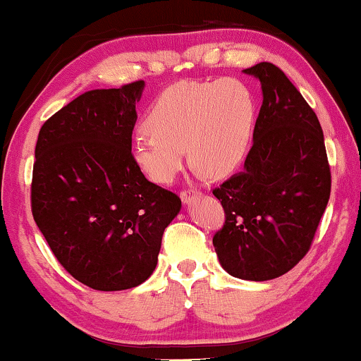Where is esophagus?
<instances>
[{
	"label": "esophagus",
	"mask_w": 361,
	"mask_h": 361,
	"mask_svg": "<svg viewBox=\"0 0 361 361\" xmlns=\"http://www.w3.org/2000/svg\"><path fill=\"white\" fill-rule=\"evenodd\" d=\"M198 196H202V193H200V191H181L180 198H181V202H183L185 204H191L196 198H198Z\"/></svg>",
	"instance_id": "1"
}]
</instances>
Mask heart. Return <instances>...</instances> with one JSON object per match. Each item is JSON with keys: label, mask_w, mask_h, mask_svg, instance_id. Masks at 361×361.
I'll return each instance as SVG.
<instances>
[{"label": "heart", "mask_w": 361, "mask_h": 361, "mask_svg": "<svg viewBox=\"0 0 361 361\" xmlns=\"http://www.w3.org/2000/svg\"><path fill=\"white\" fill-rule=\"evenodd\" d=\"M253 91L243 81H178L148 111L145 128L130 145L131 159L149 180L171 183L185 163V148L200 171L223 178L250 149Z\"/></svg>", "instance_id": "b5f03b06"}]
</instances>
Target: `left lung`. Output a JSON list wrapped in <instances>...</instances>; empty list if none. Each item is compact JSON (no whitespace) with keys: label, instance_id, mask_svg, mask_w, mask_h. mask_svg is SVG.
<instances>
[{"label":"left lung","instance_id":"8db88e82","mask_svg":"<svg viewBox=\"0 0 361 361\" xmlns=\"http://www.w3.org/2000/svg\"><path fill=\"white\" fill-rule=\"evenodd\" d=\"M243 73L259 81L263 103L243 170L213 190L226 216L213 246L231 276L267 281L308 253L331 175L320 121L285 73L271 63Z\"/></svg>","mask_w":361,"mask_h":361}]
</instances>
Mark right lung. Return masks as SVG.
Segmentation results:
<instances>
[{"mask_svg": "<svg viewBox=\"0 0 361 361\" xmlns=\"http://www.w3.org/2000/svg\"><path fill=\"white\" fill-rule=\"evenodd\" d=\"M145 81L80 94L41 126L31 209L73 278L99 291L135 288L158 263L175 193L145 178L130 154Z\"/></svg>", "mask_w": 361, "mask_h": 361, "instance_id": "right-lung-1", "label": "right lung"}]
</instances>
